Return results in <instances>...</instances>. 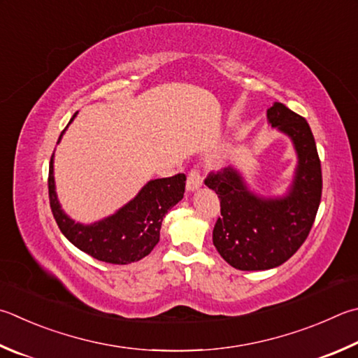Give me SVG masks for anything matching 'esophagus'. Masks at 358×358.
Instances as JSON below:
<instances>
[{
  "label": "esophagus",
  "instance_id": "34e87169",
  "mask_svg": "<svg viewBox=\"0 0 358 358\" xmlns=\"http://www.w3.org/2000/svg\"><path fill=\"white\" fill-rule=\"evenodd\" d=\"M201 185H203V178H201V173L197 171V169H192L189 175H187L186 189L189 192H194V191H197Z\"/></svg>",
  "mask_w": 358,
  "mask_h": 358
}]
</instances>
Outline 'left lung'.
<instances>
[{"label":"left lung","mask_w":358,"mask_h":358,"mask_svg":"<svg viewBox=\"0 0 358 358\" xmlns=\"http://www.w3.org/2000/svg\"><path fill=\"white\" fill-rule=\"evenodd\" d=\"M268 122L288 136L297 155L285 196H258L233 166L211 172L205 180L220 200L213 244L239 271H266L289 259L307 239L321 201V161L307 120L283 103H274L268 109Z\"/></svg>","instance_id":"1"}]
</instances>
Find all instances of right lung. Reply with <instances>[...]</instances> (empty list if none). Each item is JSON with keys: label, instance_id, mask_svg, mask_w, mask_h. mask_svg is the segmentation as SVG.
<instances>
[{"label": "right lung", "instance_id": "right-lung-1", "mask_svg": "<svg viewBox=\"0 0 358 358\" xmlns=\"http://www.w3.org/2000/svg\"><path fill=\"white\" fill-rule=\"evenodd\" d=\"M78 113L71 117L73 122ZM69 127V125H67ZM67 129V128H66ZM66 129L61 133L59 144ZM55 153L51 155L48 194L56 224L69 241L95 259L113 264L139 262L153 250L159 241V230L166 213L183 199L185 173L169 178L150 180L138 196L119 208L111 216L94 224L75 222L61 208L55 185Z\"/></svg>", "mask_w": 358, "mask_h": 358}]
</instances>
